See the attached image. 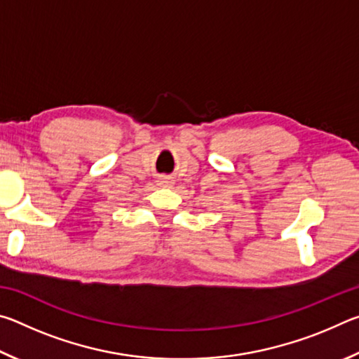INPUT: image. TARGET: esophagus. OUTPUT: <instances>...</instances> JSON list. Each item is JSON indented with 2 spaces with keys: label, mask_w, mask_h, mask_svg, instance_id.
Returning <instances> with one entry per match:
<instances>
[{
  "label": "esophagus",
  "mask_w": 359,
  "mask_h": 359,
  "mask_svg": "<svg viewBox=\"0 0 359 359\" xmlns=\"http://www.w3.org/2000/svg\"><path fill=\"white\" fill-rule=\"evenodd\" d=\"M174 184V182L171 180V179H169V177H163L161 180H160V185L161 187H171Z\"/></svg>",
  "instance_id": "esophagus-1"
}]
</instances>
